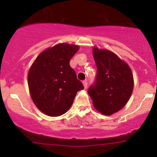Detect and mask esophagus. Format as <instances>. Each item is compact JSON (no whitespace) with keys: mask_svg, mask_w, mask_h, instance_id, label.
<instances>
[{"mask_svg":"<svg viewBox=\"0 0 157 157\" xmlns=\"http://www.w3.org/2000/svg\"><path fill=\"white\" fill-rule=\"evenodd\" d=\"M83 86H84V88L86 89V87H87V85H88L87 81H86V80H83Z\"/></svg>","mask_w":157,"mask_h":157,"instance_id":"esophagus-1","label":"esophagus"}]
</instances>
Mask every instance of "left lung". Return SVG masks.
Returning a JSON list of instances; mask_svg holds the SVG:
<instances>
[{
    "mask_svg": "<svg viewBox=\"0 0 157 157\" xmlns=\"http://www.w3.org/2000/svg\"><path fill=\"white\" fill-rule=\"evenodd\" d=\"M93 54L97 71L88 93L95 108L103 115H110L129 100L134 87L133 74L129 66L113 52L94 47Z\"/></svg>",
    "mask_w": 157,
    "mask_h": 157,
    "instance_id": "1",
    "label": "left lung"
}]
</instances>
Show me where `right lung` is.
<instances>
[{
  "mask_svg": "<svg viewBox=\"0 0 157 157\" xmlns=\"http://www.w3.org/2000/svg\"><path fill=\"white\" fill-rule=\"evenodd\" d=\"M78 49L77 45L58 44L42 52L30 67V95L37 108L47 115L56 117L65 113L77 92L84 88L70 66Z\"/></svg>",
  "mask_w": 157,
  "mask_h": 157,
  "instance_id": "add662e5",
  "label": "right lung"
}]
</instances>
